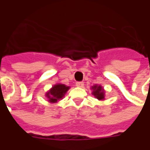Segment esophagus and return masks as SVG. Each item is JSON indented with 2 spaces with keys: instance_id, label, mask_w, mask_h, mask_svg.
Listing matches in <instances>:
<instances>
[{
  "instance_id": "esophagus-1",
  "label": "esophagus",
  "mask_w": 150,
  "mask_h": 150,
  "mask_svg": "<svg viewBox=\"0 0 150 150\" xmlns=\"http://www.w3.org/2000/svg\"><path fill=\"white\" fill-rule=\"evenodd\" d=\"M75 85H76L78 88H83V85H84V83H83V82H77V83H75Z\"/></svg>"
}]
</instances>
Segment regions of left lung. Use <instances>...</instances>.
Here are the masks:
<instances>
[{"label": "left lung", "instance_id": "8db88e82", "mask_svg": "<svg viewBox=\"0 0 150 150\" xmlns=\"http://www.w3.org/2000/svg\"><path fill=\"white\" fill-rule=\"evenodd\" d=\"M93 91H92V94L94 95L97 98L98 100H102L104 99V89L102 88L101 86H97V85H95L92 87Z\"/></svg>", "mask_w": 150, "mask_h": 150}]
</instances>
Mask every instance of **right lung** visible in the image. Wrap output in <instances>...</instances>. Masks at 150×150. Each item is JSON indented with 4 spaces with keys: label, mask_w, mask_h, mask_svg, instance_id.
<instances>
[{
    "label": "right lung",
    "mask_w": 150,
    "mask_h": 150,
    "mask_svg": "<svg viewBox=\"0 0 150 150\" xmlns=\"http://www.w3.org/2000/svg\"><path fill=\"white\" fill-rule=\"evenodd\" d=\"M68 89L69 87L64 84H56L46 93V96L50 103H55L64 96Z\"/></svg>",
    "instance_id": "obj_1"
}]
</instances>
